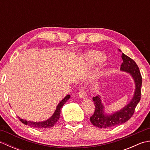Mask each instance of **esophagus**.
<instances>
[{"label": "esophagus", "instance_id": "1", "mask_svg": "<svg viewBox=\"0 0 150 150\" xmlns=\"http://www.w3.org/2000/svg\"><path fill=\"white\" fill-rule=\"evenodd\" d=\"M79 97L82 98L87 97V94H86V93L85 88L84 87H81L80 89H79Z\"/></svg>", "mask_w": 150, "mask_h": 150}]
</instances>
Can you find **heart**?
Here are the masks:
<instances>
[{"mask_svg": "<svg viewBox=\"0 0 150 150\" xmlns=\"http://www.w3.org/2000/svg\"><path fill=\"white\" fill-rule=\"evenodd\" d=\"M88 57L92 61L96 63L103 62L105 60V55L103 53L98 52H92L88 54Z\"/></svg>", "mask_w": 150, "mask_h": 150, "instance_id": "obj_1", "label": "heart"}]
</instances>
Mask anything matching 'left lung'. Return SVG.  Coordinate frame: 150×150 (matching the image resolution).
Returning a JSON list of instances; mask_svg holds the SVG:
<instances>
[{
  "mask_svg": "<svg viewBox=\"0 0 150 150\" xmlns=\"http://www.w3.org/2000/svg\"><path fill=\"white\" fill-rule=\"evenodd\" d=\"M121 52V51L119 50ZM120 69L122 71L129 73L134 80L135 84V91L132 100L129 104L124 107L122 110L111 115L104 114V106L101 103L99 95L93 97L95 104V111L93 115L90 118V120L93 125L99 128H110L120 125L129 119L134 114L137 105L141 100L142 76L139 71L138 66L132 59L125 54L122 53Z\"/></svg>",
  "mask_w": 150,
  "mask_h": 150,
  "instance_id": "8db88e82",
  "label": "left lung"
}]
</instances>
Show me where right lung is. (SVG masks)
Segmentation results:
<instances>
[{
	"label": "right lung",
	"instance_id": "right-lung-1",
	"mask_svg": "<svg viewBox=\"0 0 150 150\" xmlns=\"http://www.w3.org/2000/svg\"><path fill=\"white\" fill-rule=\"evenodd\" d=\"M70 98V95H68L66 96L60 102L59 104L57 105L56 110L54 112L53 115L49 119H47L46 121H43V122H31V121H28L26 120L22 119L20 117H18V119L20 120L21 122L23 123L25 125H28L31 128H39V129H44V128H52V127L55 126V124L57 123V121L59 119L60 117V110H61L63 105L66 103V102Z\"/></svg>",
	"mask_w": 150,
	"mask_h": 150
}]
</instances>
